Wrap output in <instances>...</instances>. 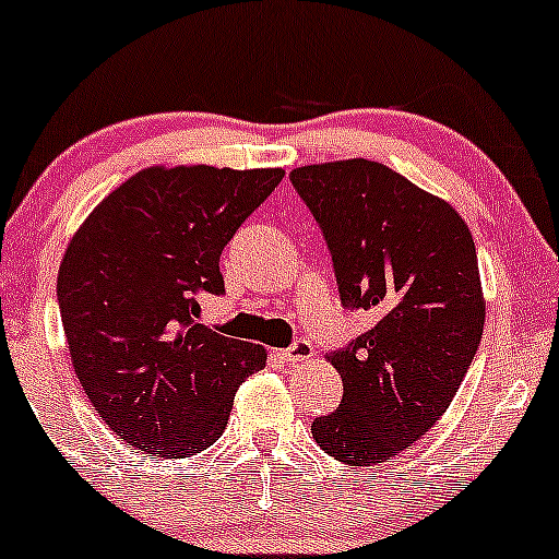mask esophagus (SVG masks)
Returning a JSON list of instances; mask_svg holds the SVG:
<instances>
[{"mask_svg": "<svg viewBox=\"0 0 559 559\" xmlns=\"http://www.w3.org/2000/svg\"><path fill=\"white\" fill-rule=\"evenodd\" d=\"M280 357L285 359L287 365H298V362H304V359H311V357H314V346H311L309 341L298 338L296 344L287 346V349H282V352H280Z\"/></svg>", "mask_w": 559, "mask_h": 559, "instance_id": "34e87169", "label": "esophagus"}]
</instances>
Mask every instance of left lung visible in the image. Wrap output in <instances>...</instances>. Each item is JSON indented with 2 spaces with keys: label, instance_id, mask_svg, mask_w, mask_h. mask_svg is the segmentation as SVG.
<instances>
[{
  "label": "left lung",
  "instance_id": "8db88e82",
  "mask_svg": "<svg viewBox=\"0 0 559 559\" xmlns=\"http://www.w3.org/2000/svg\"><path fill=\"white\" fill-rule=\"evenodd\" d=\"M290 181L333 258L341 304L376 325L328 354L344 400L314 418L317 445L352 466L407 450L440 421L485 325L469 226L381 162L306 165Z\"/></svg>",
  "mask_w": 559,
  "mask_h": 559
}]
</instances>
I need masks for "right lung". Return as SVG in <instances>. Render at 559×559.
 I'll return each instance as SVG.
<instances>
[{
    "mask_svg": "<svg viewBox=\"0 0 559 559\" xmlns=\"http://www.w3.org/2000/svg\"><path fill=\"white\" fill-rule=\"evenodd\" d=\"M285 170L148 167L114 189L71 237L58 306L87 400L128 445L154 455L207 450L239 383L266 349L200 325L224 293L221 253Z\"/></svg>",
    "mask_w": 559,
    "mask_h": 559,
    "instance_id": "1",
    "label": "right lung"
}]
</instances>
